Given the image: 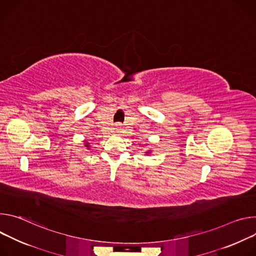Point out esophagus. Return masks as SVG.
<instances>
[{"instance_id":"obj_1","label":"esophagus","mask_w":256,"mask_h":256,"mask_svg":"<svg viewBox=\"0 0 256 256\" xmlns=\"http://www.w3.org/2000/svg\"><path fill=\"white\" fill-rule=\"evenodd\" d=\"M119 126H120V123H117V124H116V127H119Z\"/></svg>"}]
</instances>
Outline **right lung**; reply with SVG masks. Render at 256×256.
<instances>
[{
  "mask_svg": "<svg viewBox=\"0 0 256 256\" xmlns=\"http://www.w3.org/2000/svg\"><path fill=\"white\" fill-rule=\"evenodd\" d=\"M86 144V146H86V148H90V146H88V144Z\"/></svg>",
  "mask_w": 256,
  "mask_h": 256,
  "instance_id": "add662e5",
  "label": "right lung"
}]
</instances>
